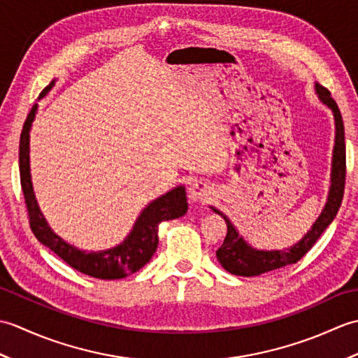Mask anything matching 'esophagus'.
<instances>
[{
    "mask_svg": "<svg viewBox=\"0 0 358 358\" xmlns=\"http://www.w3.org/2000/svg\"><path fill=\"white\" fill-rule=\"evenodd\" d=\"M187 195L189 199L195 203H206L212 195V187L209 186V183H206V181H201V180L195 181V183L189 186Z\"/></svg>",
    "mask_w": 358,
    "mask_h": 358,
    "instance_id": "obj_1",
    "label": "esophagus"
}]
</instances>
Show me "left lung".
Wrapping results in <instances>:
<instances>
[{
  "mask_svg": "<svg viewBox=\"0 0 358 358\" xmlns=\"http://www.w3.org/2000/svg\"><path fill=\"white\" fill-rule=\"evenodd\" d=\"M317 100L320 101L326 109L331 110L334 117V149H332V162H331V178H329V191L326 196V203L317 217L310 229L303 237L294 243L292 246L285 249H257L238 232L237 227L224 215L222 210L215 206H209L215 214L222 215L227 224V234L222 248L217 250V258L223 268L231 272L232 275L241 277H257L262 273L275 271L285 266L294 264L305 255L308 250L314 246V243L323 234L332 220L336 218L340 209L341 200H343L345 191V177H346V146H345V126L341 120V113L338 106L332 100L328 89L315 83L314 85Z\"/></svg>",
  "mask_w": 358,
  "mask_h": 358,
  "instance_id": "1",
  "label": "left lung"
}]
</instances>
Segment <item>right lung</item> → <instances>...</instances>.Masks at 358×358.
<instances>
[{
	"mask_svg": "<svg viewBox=\"0 0 358 358\" xmlns=\"http://www.w3.org/2000/svg\"><path fill=\"white\" fill-rule=\"evenodd\" d=\"M57 80H52L50 85L40 94V100L48 95ZM38 112L35 104L27 115L20 138V177L21 187L24 194L30 227L38 241L43 243L53 250L59 258L86 275L101 280H118L141 269L144 264L150 262L158 246V224L166 220L183 217L187 212L186 187L183 185L172 187L171 191L159 195L158 199L146 204L140 215L136 217L132 229L118 245L101 250H85L71 243L64 241L58 234L53 232L48 220L38 206L36 196L32 185V173H30V129Z\"/></svg>",
	"mask_w": 358,
	"mask_h": 358,
	"instance_id": "obj_1",
	"label": "right lung"
}]
</instances>
